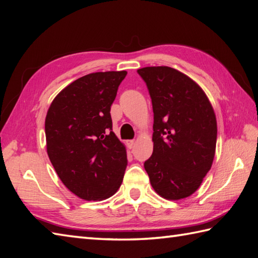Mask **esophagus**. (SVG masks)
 <instances>
[{
    "label": "esophagus",
    "mask_w": 258,
    "mask_h": 258,
    "mask_svg": "<svg viewBox=\"0 0 258 258\" xmlns=\"http://www.w3.org/2000/svg\"><path fill=\"white\" fill-rule=\"evenodd\" d=\"M134 140H130V141H126V145H127L128 149H132V147L134 146Z\"/></svg>",
    "instance_id": "esophagus-1"
}]
</instances>
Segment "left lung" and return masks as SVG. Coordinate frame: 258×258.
<instances>
[{"instance_id":"8db88e82","label":"left lung","mask_w":258,"mask_h":258,"mask_svg":"<svg viewBox=\"0 0 258 258\" xmlns=\"http://www.w3.org/2000/svg\"><path fill=\"white\" fill-rule=\"evenodd\" d=\"M149 90L154 124L153 154L145 161L152 187L166 200L197 190L213 164L216 116L199 84L168 67L138 70Z\"/></svg>"}]
</instances>
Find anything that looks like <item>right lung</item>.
Here are the masks:
<instances>
[{"mask_svg": "<svg viewBox=\"0 0 258 258\" xmlns=\"http://www.w3.org/2000/svg\"><path fill=\"white\" fill-rule=\"evenodd\" d=\"M126 74L82 76L58 93L47 111V155L59 179L82 200L108 199L123 182L127 156L109 112Z\"/></svg>", "mask_w": 258, "mask_h": 258, "instance_id": "add662e5", "label": "right lung"}]
</instances>
